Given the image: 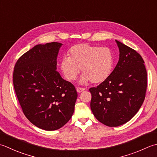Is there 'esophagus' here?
Masks as SVG:
<instances>
[{"mask_svg": "<svg viewBox=\"0 0 157 157\" xmlns=\"http://www.w3.org/2000/svg\"><path fill=\"white\" fill-rule=\"evenodd\" d=\"M76 90H77V92H78V93H82V92H83L84 90H85V88H76Z\"/></svg>", "mask_w": 157, "mask_h": 157, "instance_id": "esophagus-1", "label": "esophagus"}]
</instances>
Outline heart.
I'll use <instances>...</instances> for the list:
<instances>
[{
  "label": "heart",
  "instance_id": "b5f03b06",
  "mask_svg": "<svg viewBox=\"0 0 157 157\" xmlns=\"http://www.w3.org/2000/svg\"><path fill=\"white\" fill-rule=\"evenodd\" d=\"M114 56L112 50L106 47L87 44L75 45L69 51V57L60 60V68L67 80H75L79 73H83L80 84L90 81L93 84H101L111 75Z\"/></svg>",
  "mask_w": 157,
  "mask_h": 157
}]
</instances>
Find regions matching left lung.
Here are the masks:
<instances>
[{
    "mask_svg": "<svg viewBox=\"0 0 157 157\" xmlns=\"http://www.w3.org/2000/svg\"><path fill=\"white\" fill-rule=\"evenodd\" d=\"M119 60L107 80L89 89L90 108L101 123L118 127L133 117L145 99L147 72L142 56L116 40Z\"/></svg>",
    "mask_w": 157,
    "mask_h": 157,
    "instance_id": "1",
    "label": "left lung"
}]
</instances>
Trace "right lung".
<instances>
[{
	"instance_id": "obj_1",
	"label": "right lung",
	"mask_w": 157,
	"mask_h": 157,
	"mask_svg": "<svg viewBox=\"0 0 157 157\" xmlns=\"http://www.w3.org/2000/svg\"><path fill=\"white\" fill-rule=\"evenodd\" d=\"M62 44H38L24 54L14 67L13 86L28 120L38 128H61L74 112L78 93L56 71Z\"/></svg>"
}]
</instances>
